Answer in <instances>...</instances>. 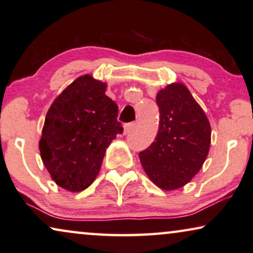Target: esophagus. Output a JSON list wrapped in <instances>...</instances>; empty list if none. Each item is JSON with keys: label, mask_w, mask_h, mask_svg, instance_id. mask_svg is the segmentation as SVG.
<instances>
[{"label": "esophagus", "mask_w": 253, "mask_h": 253, "mask_svg": "<svg viewBox=\"0 0 253 253\" xmlns=\"http://www.w3.org/2000/svg\"><path fill=\"white\" fill-rule=\"evenodd\" d=\"M133 126H134V123H126V124H124L123 133H124V134H127V133L130 132L131 130L133 129Z\"/></svg>", "instance_id": "34e87169"}]
</instances>
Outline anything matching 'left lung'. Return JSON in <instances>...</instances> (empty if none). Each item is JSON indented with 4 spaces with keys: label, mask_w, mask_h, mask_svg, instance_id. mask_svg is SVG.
I'll use <instances>...</instances> for the list:
<instances>
[{
    "label": "left lung",
    "mask_w": 253,
    "mask_h": 253,
    "mask_svg": "<svg viewBox=\"0 0 253 253\" xmlns=\"http://www.w3.org/2000/svg\"><path fill=\"white\" fill-rule=\"evenodd\" d=\"M160 109L157 135L139 153L146 174L157 187L185 186L202 168L211 142L206 113L181 83H172L156 96Z\"/></svg>",
    "instance_id": "obj_1"
}]
</instances>
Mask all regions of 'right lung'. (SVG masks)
I'll return each instance as SVG.
<instances>
[{
    "label": "right lung",
    "instance_id": "right-lung-1",
    "mask_svg": "<svg viewBox=\"0 0 253 253\" xmlns=\"http://www.w3.org/2000/svg\"><path fill=\"white\" fill-rule=\"evenodd\" d=\"M105 91L106 83L80 76L46 113L39 145L41 159L54 182L69 192L92 184L106 148L123 132L118 105Z\"/></svg>",
    "mask_w": 253,
    "mask_h": 253
}]
</instances>
